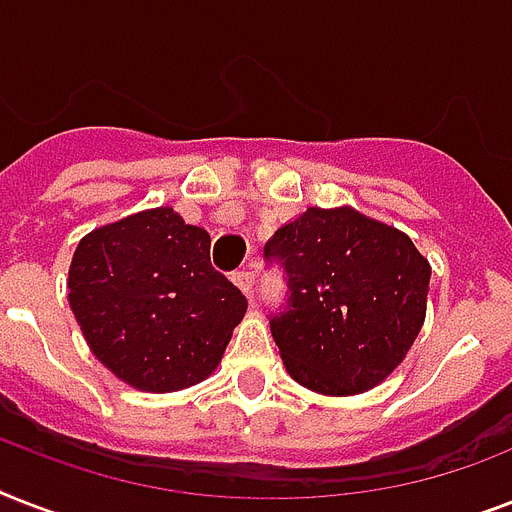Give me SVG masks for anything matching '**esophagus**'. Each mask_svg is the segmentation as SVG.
I'll use <instances>...</instances> for the list:
<instances>
[{"label": "esophagus", "mask_w": 512, "mask_h": 512, "mask_svg": "<svg viewBox=\"0 0 512 512\" xmlns=\"http://www.w3.org/2000/svg\"><path fill=\"white\" fill-rule=\"evenodd\" d=\"M233 284L244 292V295H249L252 289H255V271L252 268H241V271H233Z\"/></svg>", "instance_id": "obj_1"}]
</instances>
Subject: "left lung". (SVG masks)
Masks as SVG:
<instances>
[{"label":"left lung","instance_id":"1","mask_svg":"<svg viewBox=\"0 0 512 512\" xmlns=\"http://www.w3.org/2000/svg\"><path fill=\"white\" fill-rule=\"evenodd\" d=\"M263 255L287 273L271 335L292 380L353 396L404 361L430 284V263L406 233L350 207H311L281 225Z\"/></svg>","mask_w":512,"mask_h":512}]
</instances>
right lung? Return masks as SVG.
I'll list each match as a JSON object with an SVG mask.
<instances>
[{
  "instance_id": "right-lung-1",
  "label": "right lung",
  "mask_w": 512,
  "mask_h": 512,
  "mask_svg": "<svg viewBox=\"0 0 512 512\" xmlns=\"http://www.w3.org/2000/svg\"><path fill=\"white\" fill-rule=\"evenodd\" d=\"M68 303L90 350L148 393L215 372L247 297L209 263V233L156 207L87 233L68 271Z\"/></svg>"
}]
</instances>
